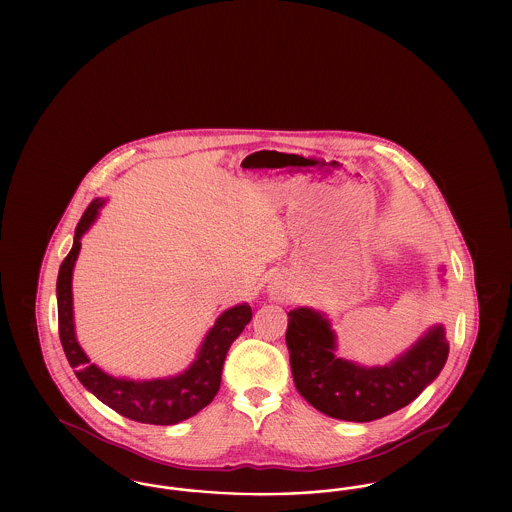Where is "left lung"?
Wrapping results in <instances>:
<instances>
[{"label": "left lung", "mask_w": 512, "mask_h": 512, "mask_svg": "<svg viewBox=\"0 0 512 512\" xmlns=\"http://www.w3.org/2000/svg\"><path fill=\"white\" fill-rule=\"evenodd\" d=\"M286 343L297 391L320 413L349 422H370L414 401L445 365L449 345L441 326L432 328L388 366L365 368L334 357L336 338L313 309L288 313Z\"/></svg>", "instance_id": "1"}]
</instances>
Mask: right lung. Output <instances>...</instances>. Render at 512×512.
I'll list each match as a JSON object with an SVG mask.
<instances>
[{
	"mask_svg": "<svg viewBox=\"0 0 512 512\" xmlns=\"http://www.w3.org/2000/svg\"><path fill=\"white\" fill-rule=\"evenodd\" d=\"M101 205L103 199H94L88 205L82 219L76 224L73 249L69 251V255L59 268L57 317L63 351L67 355L69 365L73 366L80 384L86 390L92 391L101 403H105L113 411L142 424L169 426L182 422L199 413L215 399L220 388V374L226 353L232 341L242 334L245 324L253 317L251 307L238 305L224 311L203 341L197 361L186 372L174 378L134 382L113 378L99 370L98 366L90 365V359L80 349L74 336L71 280L74 261L80 251V238L96 220Z\"/></svg>",
	"mask_w": 512,
	"mask_h": 512,
	"instance_id": "right-lung-1",
	"label": "right lung"
}]
</instances>
